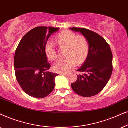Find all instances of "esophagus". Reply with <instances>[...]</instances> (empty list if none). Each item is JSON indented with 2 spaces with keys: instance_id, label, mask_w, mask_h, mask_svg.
I'll return each instance as SVG.
<instances>
[{
  "instance_id": "34e87169",
  "label": "esophagus",
  "mask_w": 128,
  "mask_h": 128,
  "mask_svg": "<svg viewBox=\"0 0 128 128\" xmlns=\"http://www.w3.org/2000/svg\"><path fill=\"white\" fill-rule=\"evenodd\" d=\"M60 74L64 75V76H67V75H68V73H60Z\"/></svg>"
}]
</instances>
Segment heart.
<instances>
[{
  "label": "heart",
  "instance_id": "heart-1",
  "mask_svg": "<svg viewBox=\"0 0 128 128\" xmlns=\"http://www.w3.org/2000/svg\"><path fill=\"white\" fill-rule=\"evenodd\" d=\"M56 42L61 48H66L67 58L58 60L53 65V70L58 73L69 72L77 64L84 62L89 52V44L84 36L76 34L71 32H62L57 36ZM47 58L53 61L57 57L54 42L48 40L44 47Z\"/></svg>",
  "mask_w": 128,
  "mask_h": 128
}]
</instances>
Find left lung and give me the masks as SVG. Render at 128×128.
<instances>
[{"instance_id":"1","label":"left lung","mask_w":128,"mask_h":128,"mask_svg":"<svg viewBox=\"0 0 128 128\" xmlns=\"http://www.w3.org/2000/svg\"><path fill=\"white\" fill-rule=\"evenodd\" d=\"M70 29L80 32L89 44L86 60L77 70L86 73L78 76L76 82L71 84V88L82 96H94L104 88L111 76L113 70L111 50L105 39L98 34L84 28L72 27Z\"/></svg>"}]
</instances>
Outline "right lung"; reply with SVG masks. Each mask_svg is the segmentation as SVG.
<instances>
[{"label": "right lung", "mask_w": 128, "mask_h": 128, "mask_svg": "<svg viewBox=\"0 0 128 128\" xmlns=\"http://www.w3.org/2000/svg\"><path fill=\"white\" fill-rule=\"evenodd\" d=\"M59 28L37 27L28 32L18 44L14 54L15 75L18 83L27 94L43 98L55 87L57 74L48 72V62L44 47L49 37Z\"/></svg>", "instance_id": "right-lung-1"}]
</instances>
